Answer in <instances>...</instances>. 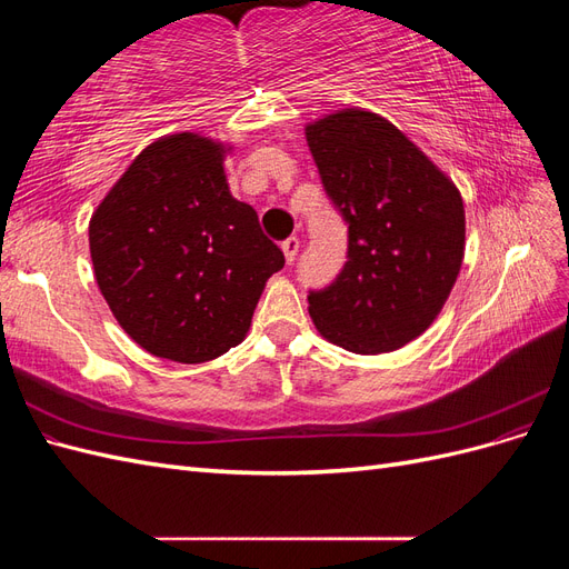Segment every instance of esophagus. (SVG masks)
Here are the masks:
<instances>
[{
    "label": "esophagus",
    "mask_w": 569,
    "mask_h": 569,
    "mask_svg": "<svg viewBox=\"0 0 569 569\" xmlns=\"http://www.w3.org/2000/svg\"><path fill=\"white\" fill-rule=\"evenodd\" d=\"M299 247H301V242H299V237H289V239H284L282 242V251H284V258H287V263H291L297 258V253H299Z\"/></svg>",
    "instance_id": "1"
}]
</instances>
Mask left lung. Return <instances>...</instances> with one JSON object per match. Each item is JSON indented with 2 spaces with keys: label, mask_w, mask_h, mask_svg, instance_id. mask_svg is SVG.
Wrapping results in <instances>:
<instances>
[{
  "label": "left lung",
  "mask_w": 569,
  "mask_h": 569,
  "mask_svg": "<svg viewBox=\"0 0 569 569\" xmlns=\"http://www.w3.org/2000/svg\"><path fill=\"white\" fill-rule=\"evenodd\" d=\"M327 194L349 222V261L308 295L316 330L375 356L406 347L437 320L465 256L456 182L391 120L347 107L306 126Z\"/></svg>",
  "instance_id": "obj_1"
}]
</instances>
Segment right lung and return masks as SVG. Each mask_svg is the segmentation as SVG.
I'll use <instances>...</instances> for the list:
<instances>
[{"instance_id": "obj_1", "label": "right lung", "mask_w": 569, "mask_h": 569, "mask_svg": "<svg viewBox=\"0 0 569 569\" xmlns=\"http://www.w3.org/2000/svg\"><path fill=\"white\" fill-rule=\"evenodd\" d=\"M232 144L176 132L147 144L90 218L94 280L144 351L206 363L242 343L284 256L226 178Z\"/></svg>"}]
</instances>
